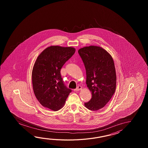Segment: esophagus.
Listing matches in <instances>:
<instances>
[{"label": "esophagus", "mask_w": 148, "mask_h": 148, "mask_svg": "<svg viewBox=\"0 0 148 148\" xmlns=\"http://www.w3.org/2000/svg\"><path fill=\"white\" fill-rule=\"evenodd\" d=\"M82 86H78V87H77V88L75 89L74 90H75V91H79V90H82Z\"/></svg>", "instance_id": "esophagus-1"}]
</instances>
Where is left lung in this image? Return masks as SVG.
<instances>
[{"mask_svg": "<svg viewBox=\"0 0 148 148\" xmlns=\"http://www.w3.org/2000/svg\"><path fill=\"white\" fill-rule=\"evenodd\" d=\"M86 71V84L92 97L85 107L91 110L104 107L115 93L116 75L110 54L100 47L91 45L78 50Z\"/></svg>", "mask_w": 148, "mask_h": 148, "instance_id": "8db88e82", "label": "left lung"}]
</instances>
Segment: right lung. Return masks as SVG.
<instances>
[{"instance_id": "1", "label": "right lung", "mask_w": 148, "mask_h": 148, "mask_svg": "<svg viewBox=\"0 0 148 148\" xmlns=\"http://www.w3.org/2000/svg\"><path fill=\"white\" fill-rule=\"evenodd\" d=\"M75 51L74 47L51 46L37 58L32 80L35 96L43 107L57 111L65 104L71 90L64 84L60 70Z\"/></svg>"}]
</instances>
